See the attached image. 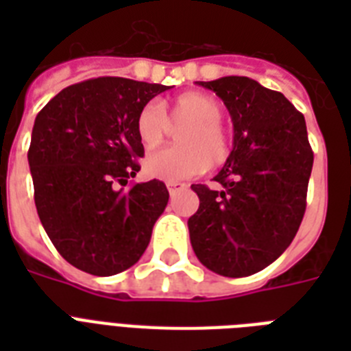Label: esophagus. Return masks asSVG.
<instances>
[{"mask_svg": "<svg viewBox=\"0 0 351 351\" xmlns=\"http://www.w3.org/2000/svg\"><path fill=\"white\" fill-rule=\"evenodd\" d=\"M186 184H182V182H167V189H169L171 195H175V193L182 191V189H186Z\"/></svg>", "mask_w": 351, "mask_h": 351, "instance_id": "esophagus-1", "label": "esophagus"}]
</instances>
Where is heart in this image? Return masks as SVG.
I'll return each instance as SVG.
<instances>
[{
	"mask_svg": "<svg viewBox=\"0 0 351 351\" xmlns=\"http://www.w3.org/2000/svg\"><path fill=\"white\" fill-rule=\"evenodd\" d=\"M161 114L156 104H147L136 117V136L145 149L156 147L169 123H187L178 131V147H162L145 156L143 169L158 180L178 182L198 176L209 165L222 164L231 151L228 132L222 127L224 107L215 96L186 93L176 96Z\"/></svg>",
	"mask_w": 351,
	"mask_h": 351,
	"instance_id": "1",
	"label": "heart"
}]
</instances>
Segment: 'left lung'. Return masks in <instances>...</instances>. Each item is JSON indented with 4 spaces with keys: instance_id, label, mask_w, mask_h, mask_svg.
I'll return each mask as SVG.
<instances>
[{
    "instance_id": "8db88e82",
    "label": "left lung",
    "mask_w": 351,
    "mask_h": 351,
    "mask_svg": "<svg viewBox=\"0 0 351 351\" xmlns=\"http://www.w3.org/2000/svg\"><path fill=\"white\" fill-rule=\"evenodd\" d=\"M217 93L233 121V149L215 176L195 184L187 220L195 255L224 277H247L277 261L299 231L313 167L304 117L277 90L245 76L198 82Z\"/></svg>"
}]
</instances>
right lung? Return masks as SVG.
Wrapping results in <instances>:
<instances>
[{
	"mask_svg": "<svg viewBox=\"0 0 351 351\" xmlns=\"http://www.w3.org/2000/svg\"><path fill=\"white\" fill-rule=\"evenodd\" d=\"M169 89L127 78L65 87L36 117L29 147L34 202L60 255L109 277L140 261L169 191L164 182L127 187L140 171L136 117Z\"/></svg>",
	"mask_w": 351,
	"mask_h": 351,
	"instance_id": "1",
	"label": "right lung"
}]
</instances>
